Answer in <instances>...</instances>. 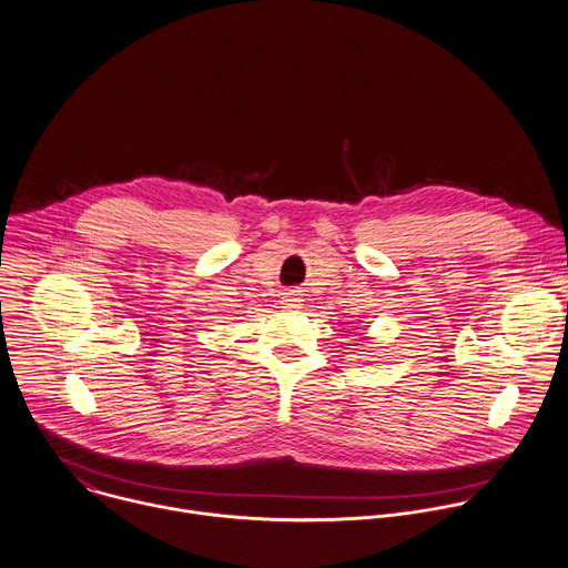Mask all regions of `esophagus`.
Segmentation results:
<instances>
[{"label": "esophagus", "mask_w": 568, "mask_h": 568, "mask_svg": "<svg viewBox=\"0 0 568 568\" xmlns=\"http://www.w3.org/2000/svg\"><path fill=\"white\" fill-rule=\"evenodd\" d=\"M284 302H286L288 306H297V302H300V300H297V297H286Z\"/></svg>", "instance_id": "esophagus-1"}]
</instances>
